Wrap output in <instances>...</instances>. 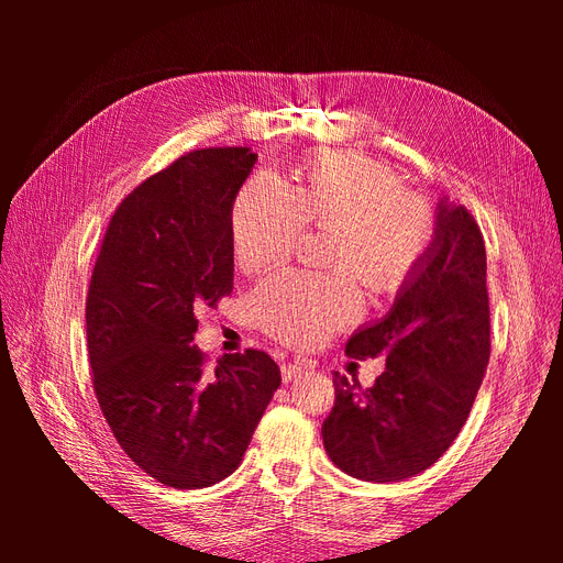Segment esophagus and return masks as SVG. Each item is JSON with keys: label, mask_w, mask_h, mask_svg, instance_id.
Returning <instances> with one entry per match:
<instances>
[{"label": "esophagus", "mask_w": 563, "mask_h": 563, "mask_svg": "<svg viewBox=\"0 0 563 563\" xmlns=\"http://www.w3.org/2000/svg\"><path fill=\"white\" fill-rule=\"evenodd\" d=\"M310 368V364L305 362V360H294V362H288V364H284L282 366V380L284 383H291L294 378H298V376H302L305 371Z\"/></svg>", "instance_id": "1"}]
</instances>
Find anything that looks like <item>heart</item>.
Returning a JSON list of instances; mask_svg holds the SVG:
<instances>
[{"label": "heart", "mask_w": 563, "mask_h": 563, "mask_svg": "<svg viewBox=\"0 0 563 563\" xmlns=\"http://www.w3.org/2000/svg\"><path fill=\"white\" fill-rule=\"evenodd\" d=\"M305 225L331 228L329 272L286 269L253 294L263 329L294 345H317L362 314L360 272L373 291H395L432 242V213L404 192L389 166L362 155H321L296 187L282 176H251L230 216L234 261L261 272L291 255Z\"/></svg>", "instance_id": "b5f03b06"}]
</instances>
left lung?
I'll return each mask as SVG.
<instances>
[{
  "instance_id": "left-lung-1",
  "label": "left lung",
  "mask_w": 563,
  "mask_h": 563,
  "mask_svg": "<svg viewBox=\"0 0 563 563\" xmlns=\"http://www.w3.org/2000/svg\"><path fill=\"white\" fill-rule=\"evenodd\" d=\"M350 356L385 354L368 389L333 373L323 449L362 482H404L453 444L490 356L486 246L465 207L439 199L434 234L395 305L347 340Z\"/></svg>"
}]
</instances>
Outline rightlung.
I'll return each instance as SVG.
<instances>
[{
	"mask_svg": "<svg viewBox=\"0 0 563 563\" xmlns=\"http://www.w3.org/2000/svg\"><path fill=\"white\" fill-rule=\"evenodd\" d=\"M251 147L183 155L119 203L87 298L93 389L135 465L174 488L223 482L249 449L282 376L261 350L213 371L192 345L195 312L232 294L234 199Z\"/></svg>",
	"mask_w": 563,
	"mask_h": 563,
	"instance_id": "obj_1",
	"label": "right lung"
}]
</instances>
